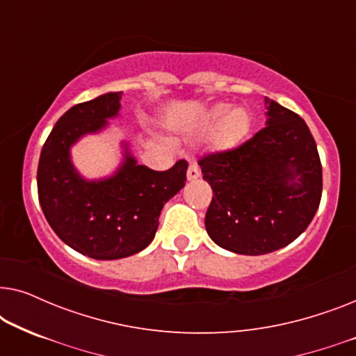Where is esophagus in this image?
<instances>
[{"instance_id":"34e87169","label":"esophagus","mask_w":356,"mask_h":356,"mask_svg":"<svg viewBox=\"0 0 356 356\" xmlns=\"http://www.w3.org/2000/svg\"><path fill=\"white\" fill-rule=\"evenodd\" d=\"M188 179H196V178H199V175H201V172H199V167H197V163L196 162H191L189 163V167H188Z\"/></svg>"}]
</instances>
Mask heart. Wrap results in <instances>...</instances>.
<instances>
[{
	"label": "heart",
	"instance_id": "1",
	"mask_svg": "<svg viewBox=\"0 0 356 356\" xmlns=\"http://www.w3.org/2000/svg\"><path fill=\"white\" fill-rule=\"evenodd\" d=\"M225 106L218 105L212 110L211 113V124L217 123L218 120L222 118L223 113H225ZM251 128V116L246 110L243 108H235L232 110L230 113L223 116V120L218 123L216 134H213V144L218 149H232L235 147L236 144H240L248 131Z\"/></svg>",
	"mask_w": 356,
	"mask_h": 356
}]
</instances>
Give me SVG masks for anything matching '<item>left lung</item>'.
Returning a JSON list of instances; mask_svg holds the SVG:
<instances>
[{
  "mask_svg": "<svg viewBox=\"0 0 356 356\" xmlns=\"http://www.w3.org/2000/svg\"><path fill=\"white\" fill-rule=\"evenodd\" d=\"M267 121L251 139L197 160L212 188L206 230L236 254L259 256L290 245L313 220L323 167L305 120L267 99Z\"/></svg>",
  "mask_w": 356,
  "mask_h": 356,
  "instance_id": "1",
  "label": "left lung"
}]
</instances>
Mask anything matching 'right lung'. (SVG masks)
<instances>
[{"instance_id":"right-lung-1","label":"right lung","mask_w":356,"mask_h":356,"mask_svg":"<svg viewBox=\"0 0 356 356\" xmlns=\"http://www.w3.org/2000/svg\"><path fill=\"white\" fill-rule=\"evenodd\" d=\"M121 95L110 92L67 110L43 144L37 170L38 201L53 232L72 250L100 261L147 248L163 204L186 181V160L155 172L126 154L123 167L102 181H86L72 168L70 147L118 115Z\"/></svg>"}]
</instances>
